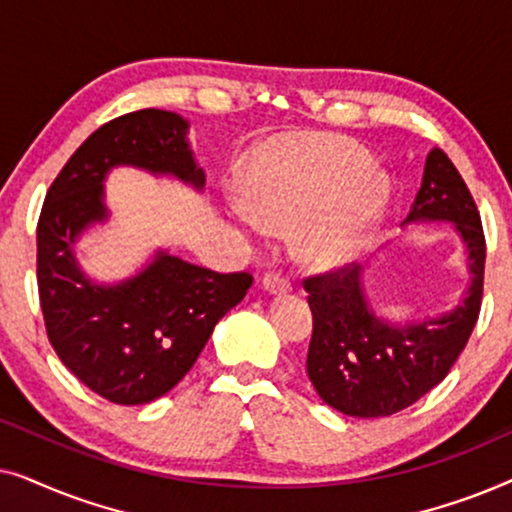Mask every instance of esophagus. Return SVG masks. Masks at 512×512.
Here are the masks:
<instances>
[{
  "label": "esophagus",
  "mask_w": 512,
  "mask_h": 512,
  "mask_svg": "<svg viewBox=\"0 0 512 512\" xmlns=\"http://www.w3.org/2000/svg\"><path fill=\"white\" fill-rule=\"evenodd\" d=\"M263 291H268L270 296H284V293L291 291V284L289 279L279 275V272H268V275L263 277Z\"/></svg>",
  "instance_id": "obj_1"
}]
</instances>
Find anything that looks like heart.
<instances>
[{
  "mask_svg": "<svg viewBox=\"0 0 512 512\" xmlns=\"http://www.w3.org/2000/svg\"><path fill=\"white\" fill-rule=\"evenodd\" d=\"M370 153L342 137H272L249 153L242 172V223L296 228L307 268H345L366 247L384 202Z\"/></svg>",
  "mask_w": 512,
  "mask_h": 512,
  "instance_id": "obj_1",
  "label": "heart"
}]
</instances>
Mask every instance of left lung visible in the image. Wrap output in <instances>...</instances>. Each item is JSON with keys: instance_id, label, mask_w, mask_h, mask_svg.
<instances>
[{"instance_id": "left-lung-1", "label": "left lung", "mask_w": 512, "mask_h": 512, "mask_svg": "<svg viewBox=\"0 0 512 512\" xmlns=\"http://www.w3.org/2000/svg\"><path fill=\"white\" fill-rule=\"evenodd\" d=\"M433 221L452 223L471 272L464 300L440 317L410 324L377 317L361 265L305 279L314 324L307 375L324 403L342 415L373 419L405 410L445 380L471 338L482 305L485 235L471 191L440 149L426 156L403 226Z\"/></svg>"}]
</instances>
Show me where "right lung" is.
I'll use <instances>...</instances> for the list:
<instances>
[{"label": "right lung", "mask_w": 512, "mask_h": 512, "mask_svg": "<svg viewBox=\"0 0 512 512\" xmlns=\"http://www.w3.org/2000/svg\"><path fill=\"white\" fill-rule=\"evenodd\" d=\"M188 121L142 109L97 128L48 188L37 226V282L48 340L95 394L118 405L151 403L177 387L214 326L247 296L251 275L200 268L158 249L116 284L90 279L76 242L109 219L104 179L128 165L202 191L205 172L188 146Z\"/></svg>", "instance_id": "right-lung-1"}]
</instances>
